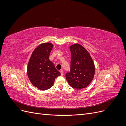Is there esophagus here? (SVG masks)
Returning a JSON list of instances; mask_svg holds the SVG:
<instances>
[{
	"instance_id": "1",
	"label": "esophagus",
	"mask_w": 126,
	"mask_h": 126,
	"mask_svg": "<svg viewBox=\"0 0 126 126\" xmlns=\"http://www.w3.org/2000/svg\"><path fill=\"white\" fill-rule=\"evenodd\" d=\"M60 74H61V75H62V76H63V71L62 70H60Z\"/></svg>"
}]
</instances>
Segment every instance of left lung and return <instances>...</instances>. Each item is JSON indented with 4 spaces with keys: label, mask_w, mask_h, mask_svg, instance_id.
Instances as JSON below:
<instances>
[{
    "label": "left lung",
    "mask_w": 126,
    "mask_h": 126,
    "mask_svg": "<svg viewBox=\"0 0 126 126\" xmlns=\"http://www.w3.org/2000/svg\"><path fill=\"white\" fill-rule=\"evenodd\" d=\"M71 54L70 70L66 74L69 85L74 88L81 89L88 86L94 75V64L86 49L76 44L70 47Z\"/></svg>",
    "instance_id": "obj_1"
}]
</instances>
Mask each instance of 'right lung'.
I'll return each mask as SVG.
<instances>
[{"label": "right lung", "mask_w": 126, "mask_h": 126, "mask_svg": "<svg viewBox=\"0 0 126 126\" xmlns=\"http://www.w3.org/2000/svg\"><path fill=\"white\" fill-rule=\"evenodd\" d=\"M53 46L49 43L39 45L32 53L28 62V78L34 86L41 90L50 88L55 78L61 75L49 58Z\"/></svg>", "instance_id": "obj_1"}]
</instances>
